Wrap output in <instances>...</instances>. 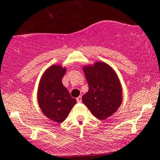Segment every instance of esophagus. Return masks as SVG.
<instances>
[{"label":"esophagus","mask_w":160,"mask_h":160,"mask_svg":"<svg viewBox=\"0 0 160 160\" xmlns=\"http://www.w3.org/2000/svg\"><path fill=\"white\" fill-rule=\"evenodd\" d=\"M77 102H82V97L79 96L78 98H77Z\"/></svg>","instance_id":"obj_1"}]
</instances>
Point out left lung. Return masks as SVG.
I'll return each mask as SVG.
<instances>
[{"label":"left lung","mask_w":160,"mask_h":160,"mask_svg":"<svg viewBox=\"0 0 160 160\" xmlns=\"http://www.w3.org/2000/svg\"><path fill=\"white\" fill-rule=\"evenodd\" d=\"M89 90L82 101L92 114L104 120L117 111L122 102V90L114 70L104 62L83 68Z\"/></svg>","instance_id":"1"}]
</instances>
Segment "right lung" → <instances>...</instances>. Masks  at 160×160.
Returning <instances> with one entry per match:
<instances>
[{"label": "right lung", "mask_w": 160, "mask_h": 160, "mask_svg": "<svg viewBox=\"0 0 160 160\" xmlns=\"http://www.w3.org/2000/svg\"><path fill=\"white\" fill-rule=\"evenodd\" d=\"M66 68L54 65L45 71L40 80L38 102L43 114L56 122L66 119L77 100L62 83Z\"/></svg>", "instance_id": "obj_1"}]
</instances>
